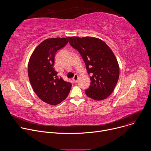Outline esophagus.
<instances>
[{
  "instance_id": "obj_1",
  "label": "esophagus",
  "mask_w": 151,
  "mask_h": 151,
  "mask_svg": "<svg viewBox=\"0 0 151 151\" xmlns=\"http://www.w3.org/2000/svg\"><path fill=\"white\" fill-rule=\"evenodd\" d=\"M78 75H75V76H74V77H73V81H74V82H76L77 81H78Z\"/></svg>"
}]
</instances>
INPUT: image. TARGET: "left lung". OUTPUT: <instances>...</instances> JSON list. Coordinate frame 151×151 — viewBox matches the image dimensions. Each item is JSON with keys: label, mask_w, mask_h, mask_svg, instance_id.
Returning <instances> with one entry per match:
<instances>
[{"label": "left lung", "mask_w": 151, "mask_h": 151, "mask_svg": "<svg viewBox=\"0 0 151 151\" xmlns=\"http://www.w3.org/2000/svg\"><path fill=\"white\" fill-rule=\"evenodd\" d=\"M70 45L82 56L91 85L85 90L88 97L102 100L114 90L119 76V67L114 52L102 40L94 37H69Z\"/></svg>", "instance_id": "obj_1"}]
</instances>
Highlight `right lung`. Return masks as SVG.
<instances>
[{
    "label": "right lung",
    "instance_id": "right-lung-1",
    "mask_svg": "<svg viewBox=\"0 0 151 151\" xmlns=\"http://www.w3.org/2000/svg\"><path fill=\"white\" fill-rule=\"evenodd\" d=\"M68 37L45 39L35 49L29 61L28 76L32 88L42 101L51 105L65 100L72 87L53 68L55 53L68 44Z\"/></svg>",
    "mask_w": 151,
    "mask_h": 151
}]
</instances>
